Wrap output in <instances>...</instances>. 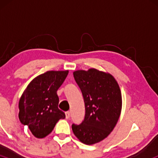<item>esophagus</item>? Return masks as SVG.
<instances>
[{"instance_id": "esophagus-1", "label": "esophagus", "mask_w": 158, "mask_h": 158, "mask_svg": "<svg viewBox=\"0 0 158 158\" xmlns=\"http://www.w3.org/2000/svg\"><path fill=\"white\" fill-rule=\"evenodd\" d=\"M65 116H66V118L67 119L70 118V111H66V112H65Z\"/></svg>"}]
</instances>
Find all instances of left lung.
Here are the masks:
<instances>
[{"instance_id":"8db88e82","label":"left lung","mask_w":158,"mask_h":158,"mask_svg":"<svg viewBox=\"0 0 158 158\" xmlns=\"http://www.w3.org/2000/svg\"><path fill=\"white\" fill-rule=\"evenodd\" d=\"M85 107L81 124L72 125L76 137L86 145L106 138L117 123L122 109V95L117 81L110 73L94 68L73 72Z\"/></svg>"}]
</instances>
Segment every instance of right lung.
Segmentation results:
<instances>
[{"instance_id": "1", "label": "right lung", "mask_w": 158, "mask_h": 158, "mask_svg": "<svg viewBox=\"0 0 158 158\" xmlns=\"http://www.w3.org/2000/svg\"><path fill=\"white\" fill-rule=\"evenodd\" d=\"M68 74L64 71H47L32 79L20 98L19 117L37 138H44L51 133L56 123L64 119L59 109L57 90Z\"/></svg>"}]
</instances>
